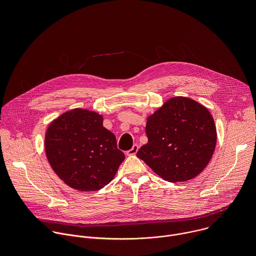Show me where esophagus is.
Segmentation results:
<instances>
[{
  "label": "esophagus",
  "instance_id": "obj_1",
  "mask_svg": "<svg viewBox=\"0 0 256 256\" xmlns=\"http://www.w3.org/2000/svg\"><path fill=\"white\" fill-rule=\"evenodd\" d=\"M138 146L136 144H134L132 147V149L130 150H128V151H126V155L128 156H132V155H136V152H138Z\"/></svg>",
  "mask_w": 256,
  "mask_h": 256
}]
</instances>
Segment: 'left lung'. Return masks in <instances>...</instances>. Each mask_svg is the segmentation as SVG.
I'll use <instances>...</instances> for the list:
<instances>
[{
  "label": "left lung",
  "instance_id": "8db88e82",
  "mask_svg": "<svg viewBox=\"0 0 256 256\" xmlns=\"http://www.w3.org/2000/svg\"><path fill=\"white\" fill-rule=\"evenodd\" d=\"M148 142L136 156L169 182L198 176L208 164L216 142L208 109L186 97H173L147 120Z\"/></svg>",
  "mask_w": 256,
  "mask_h": 256
}]
</instances>
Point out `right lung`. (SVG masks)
<instances>
[{
	"label": "right lung",
	"mask_w": 256,
	"mask_h": 256,
	"mask_svg": "<svg viewBox=\"0 0 256 256\" xmlns=\"http://www.w3.org/2000/svg\"><path fill=\"white\" fill-rule=\"evenodd\" d=\"M44 147L56 174L81 192L103 188L124 160L116 136L103 126L102 116L82 108L62 114L48 126Z\"/></svg>",
	"instance_id": "1"
}]
</instances>
